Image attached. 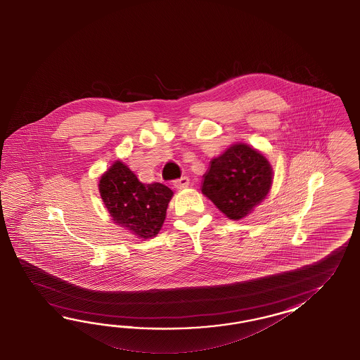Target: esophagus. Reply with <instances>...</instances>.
<instances>
[{
  "instance_id": "esophagus-1",
  "label": "esophagus",
  "mask_w": 360,
  "mask_h": 360,
  "mask_svg": "<svg viewBox=\"0 0 360 360\" xmlns=\"http://www.w3.org/2000/svg\"><path fill=\"white\" fill-rule=\"evenodd\" d=\"M190 184V179L187 176H181L179 179H176L174 182V186L176 188H185Z\"/></svg>"
}]
</instances>
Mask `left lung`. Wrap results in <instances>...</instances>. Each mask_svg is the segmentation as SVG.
Wrapping results in <instances>:
<instances>
[{"instance_id":"obj_1","label":"left lung","mask_w":360,"mask_h":360,"mask_svg":"<svg viewBox=\"0 0 360 360\" xmlns=\"http://www.w3.org/2000/svg\"><path fill=\"white\" fill-rule=\"evenodd\" d=\"M272 166L247 143H235L210 162L202 193L232 220L247 217L266 198Z\"/></svg>"}]
</instances>
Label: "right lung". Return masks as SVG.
<instances>
[{
    "instance_id": "1",
    "label": "right lung",
    "mask_w": 360,
    "mask_h": 360,
    "mask_svg": "<svg viewBox=\"0 0 360 360\" xmlns=\"http://www.w3.org/2000/svg\"><path fill=\"white\" fill-rule=\"evenodd\" d=\"M98 191L112 220L143 240L160 232L173 196V191L162 184H142L120 161L101 175Z\"/></svg>"
}]
</instances>
